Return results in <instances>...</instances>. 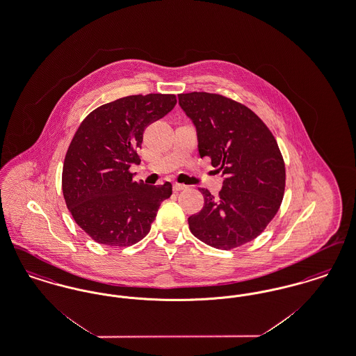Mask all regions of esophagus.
<instances>
[{
    "label": "esophagus",
    "mask_w": 356,
    "mask_h": 356,
    "mask_svg": "<svg viewBox=\"0 0 356 356\" xmlns=\"http://www.w3.org/2000/svg\"><path fill=\"white\" fill-rule=\"evenodd\" d=\"M186 188H188V186H186V184H179V183H175V184H173V191H175V192L184 191Z\"/></svg>",
    "instance_id": "1"
}]
</instances>
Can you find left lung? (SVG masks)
Segmentation results:
<instances>
[{"mask_svg": "<svg viewBox=\"0 0 356 356\" xmlns=\"http://www.w3.org/2000/svg\"><path fill=\"white\" fill-rule=\"evenodd\" d=\"M197 131L200 157L224 176L218 196L205 188L203 209L188 218L193 236L232 250L259 236L284 196L286 165L268 127L245 105L207 92L179 95Z\"/></svg>", "mask_w": 356, "mask_h": 356, "instance_id": "8db88e82", "label": "left lung"}]
</instances>
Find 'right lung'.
I'll return each instance as SVG.
<instances>
[{
	"mask_svg": "<svg viewBox=\"0 0 356 356\" xmlns=\"http://www.w3.org/2000/svg\"><path fill=\"white\" fill-rule=\"evenodd\" d=\"M175 95H134L104 104L80 124L63 167V193L74 221L95 241L129 247L148 235L172 184L134 181L145 128L176 105Z\"/></svg>",
	"mask_w": 356,
	"mask_h": 356,
	"instance_id": "right-lung-1",
	"label": "right lung"
}]
</instances>
